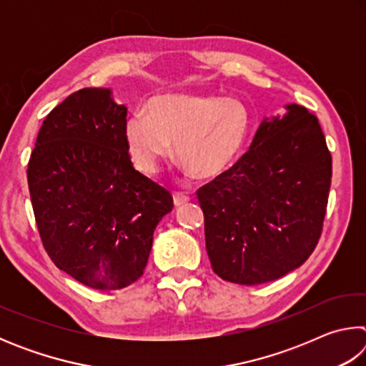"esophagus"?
Wrapping results in <instances>:
<instances>
[{
  "instance_id": "34e87169",
  "label": "esophagus",
  "mask_w": 366,
  "mask_h": 366,
  "mask_svg": "<svg viewBox=\"0 0 366 366\" xmlns=\"http://www.w3.org/2000/svg\"><path fill=\"white\" fill-rule=\"evenodd\" d=\"M172 197H174V205L176 207H181V205H184V203H187L190 200V197L182 194V192H174Z\"/></svg>"
}]
</instances>
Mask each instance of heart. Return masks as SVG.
<instances>
[{
	"instance_id": "b5f03b06",
	"label": "heart",
	"mask_w": 366,
	"mask_h": 366,
	"mask_svg": "<svg viewBox=\"0 0 366 366\" xmlns=\"http://www.w3.org/2000/svg\"><path fill=\"white\" fill-rule=\"evenodd\" d=\"M252 129L244 103L214 95L168 94L152 98L145 111L129 117L124 139L134 164L153 174L174 154L195 179L222 174L242 152Z\"/></svg>"
}]
</instances>
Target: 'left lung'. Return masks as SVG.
Masks as SVG:
<instances>
[{"instance_id":"left-lung-1","label":"left lung","mask_w":366,"mask_h":366,"mask_svg":"<svg viewBox=\"0 0 366 366\" xmlns=\"http://www.w3.org/2000/svg\"><path fill=\"white\" fill-rule=\"evenodd\" d=\"M264 119L227 171L197 190L205 242L221 280H280L312 255L323 232L332 158L318 117L299 104Z\"/></svg>"}]
</instances>
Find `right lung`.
I'll list each match as a JSON object with an SVG mask.
<instances>
[{"instance_id": "1", "label": "right lung", "mask_w": 366, "mask_h": 366, "mask_svg": "<svg viewBox=\"0 0 366 366\" xmlns=\"http://www.w3.org/2000/svg\"><path fill=\"white\" fill-rule=\"evenodd\" d=\"M127 108L108 89H82L49 111L29 159L39 234L51 262L92 289L117 290L144 274L154 227L174 202L134 169Z\"/></svg>"}]
</instances>
